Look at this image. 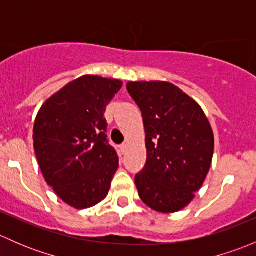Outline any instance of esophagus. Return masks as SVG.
<instances>
[{
    "instance_id": "obj_1",
    "label": "esophagus",
    "mask_w": 256,
    "mask_h": 256,
    "mask_svg": "<svg viewBox=\"0 0 256 256\" xmlns=\"http://www.w3.org/2000/svg\"><path fill=\"white\" fill-rule=\"evenodd\" d=\"M128 144H121V146H120V150H121V152H122V154H125V152L128 151Z\"/></svg>"
}]
</instances>
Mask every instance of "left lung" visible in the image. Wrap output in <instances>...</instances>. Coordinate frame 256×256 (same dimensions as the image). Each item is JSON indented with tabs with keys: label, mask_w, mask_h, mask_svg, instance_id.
<instances>
[{
	"label": "left lung",
	"mask_w": 256,
	"mask_h": 256,
	"mask_svg": "<svg viewBox=\"0 0 256 256\" xmlns=\"http://www.w3.org/2000/svg\"><path fill=\"white\" fill-rule=\"evenodd\" d=\"M142 112L147 160L135 176L138 196L160 213L187 207L212 164L214 135L196 100L168 82L126 85Z\"/></svg>",
	"instance_id": "obj_1"
}]
</instances>
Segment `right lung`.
I'll list each match as a JSON object with an SVG mask.
<instances>
[{"mask_svg":"<svg viewBox=\"0 0 256 256\" xmlns=\"http://www.w3.org/2000/svg\"><path fill=\"white\" fill-rule=\"evenodd\" d=\"M121 86V80L82 76L46 100L36 118L33 146L43 177L76 209L105 200L118 171L104 112Z\"/></svg>","mask_w":256,"mask_h":256,"instance_id":"add662e5","label":"right lung"}]
</instances>
